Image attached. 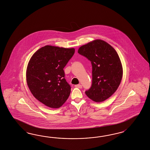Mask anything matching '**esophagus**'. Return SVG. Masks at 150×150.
Wrapping results in <instances>:
<instances>
[{"label":"esophagus","instance_id":"obj_1","mask_svg":"<svg viewBox=\"0 0 150 150\" xmlns=\"http://www.w3.org/2000/svg\"><path fill=\"white\" fill-rule=\"evenodd\" d=\"M75 87L78 88H82V86H81V84H77V85L75 86Z\"/></svg>","mask_w":150,"mask_h":150}]
</instances>
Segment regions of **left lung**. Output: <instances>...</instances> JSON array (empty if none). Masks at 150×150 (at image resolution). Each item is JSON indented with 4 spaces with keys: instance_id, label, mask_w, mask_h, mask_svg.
<instances>
[{
    "instance_id": "left-lung-1",
    "label": "left lung",
    "mask_w": 150,
    "mask_h": 150,
    "mask_svg": "<svg viewBox=\"0 0 150 150\" xmlns=\"http://www.w3.org/2000/svg\"><path fill=\"white\" fill-rule=\"evenodd\" d=\"M78 52L92 64V84L86 94L100 103L109 98L120 86L123 68L115 49L106 42L97 39L82 45Z\"/></svg>"
}]
</instances>
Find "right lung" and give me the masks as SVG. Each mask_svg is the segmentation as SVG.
<instances>
[{
  "instance_id": "add662e5",
  "label": "right lung",
  "mask_w": 150,
  "mask_h": 150,
  "mask_svg": "<svg viewBox=\"0 0 150 150\" xmlns=\"http://www.w3.org/2000/svg\"><path fill=\"white\" fill-rule=\"evenodd\" d=\"M74 48L46 45L34 53L28 62L26 80L30 92L47 107L57 108L69 98L71 86L64 69L73 56Z\"/></svg>"
}]
</instances>
